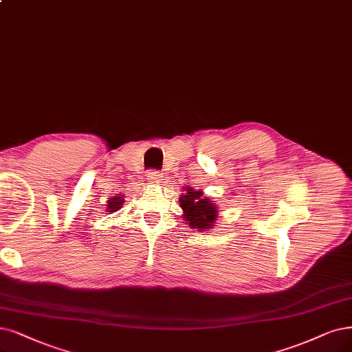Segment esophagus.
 I'll return each mask as SVG.
<instances>
[{
	"instance_id": "esophagus-1",
	"label": "esophagus",
	"mask_w": 352,
	"mask_h": 352,
	"mask_svg": "<svg viewBox=\"0 0 352 352\" xmlns=\"http://www.w3.org/2000/svg\"><path fill=\"white\" fill-rule=\"evenodd\" d=\"M162 181V175L158 171H149L148 173V183L151 184H160Z\"/></svg>"
}]
</instances>
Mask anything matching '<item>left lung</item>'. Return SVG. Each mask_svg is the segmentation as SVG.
<instances>
[{
    "label": "left lung",
    "instance_id": "1",
    "mask_svg": "<svg viewBox=\"0 0 352 352\" xmlns=\"http://www.w3.org/2000/svg\"><path fill=\"white\" fill-rule=\"evenodd\" d=\"M183 209V220L194 232H210L217 220V206L200 190L184 187V194L178 199Z\"/></svg>",
    "mask_w": 352,
    "mask_h": 352
}]
</instances>
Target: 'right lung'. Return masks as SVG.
Instances as JSON below:
<instances>
[{"mask_svg": "<svg viewBox=\"0 0 352 352\" xmlns=\"http://www.w3.org/2000/svg\"><path fill=\"white\" fill-rule=\"evenodd\" d=\"M124 194H114V196H110V199L107 200V214H110V213H113V212H117L122 207V204L124 203Z\"/></svg>", "mask_w": 352, "mask_h": 352, "instance_id": "1", "label": "right lung"}]
</instances>
